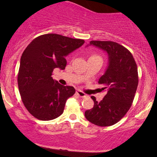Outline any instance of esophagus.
I'll return each instance as SVG.
<instances>
[{"instance_id": "esophagus-1", "label": "esophagus", "mask_w": 157, "mask_h": 157, "mask_svg": "<svg viewBox=\"0 0 157 157\" xmlns=\"http://www.w3.org/2000/svg\"><path fill=\"white\" fill-rule=\"evenodd\" d=\"M76 93L80 97H86V94H85L84 92H82V91H80V90H77V91H76Z\"/></svg>"}]
</instances>
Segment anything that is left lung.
Masks as SVG:
<instances>
[{"mask_svg": "<svg viewBox=\"0 0 157 157\" xmlns=\"http://www.w3.org/2000/svg\"><path fill=\"white\" fill-rule=\"evenodd\" d=\"M90 45L109 55V66L98 81L107 94L100 102L91 97L94 105L86 111L85 117L96 125L111 126L120 121L132 105L139 82L137 66L132 54L117 43L91 40Z\"/></svg>", "mask_w": 157, "mask_h": 157, "instance_id": "obj_1", "label": "left lung"}]
</instances>
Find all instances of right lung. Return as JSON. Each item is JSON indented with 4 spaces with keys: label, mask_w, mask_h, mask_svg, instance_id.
Masks as SVG:
<instances>
[{
    "label": "right lung",
    "mask_w": 157,
    "mask_h": 157,
    "mask_svg": "<svg viewBox=\"0 0 157 157\" xmlns=\"http://www.w3.org/2000/svg\"><path fill=\"white\" fill-rule=\"evenodd\" d=\"M85 41L57 34L36 37L23 52L17 84L23 105L40 120H51L63 112L66 100L73 96V86H64L52 77L54 69L66 68V56Z\"/></svg>",
    "instance_id": "obj_1"
}]
</instances>
